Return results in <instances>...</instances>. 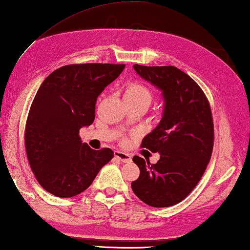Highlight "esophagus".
<instances>
[{"mask_svg": "<svg viewBox=\"0 0 250 250\" xmlns=\"http://www.w3.org/2000/svg\"><path fill=\"white\" fill-rule=\"evenodd\" d=\"M115 156L118 158V160L121 161L122 163H130L131 162V156L129 155V154H126L125 152L116 151L115 152Z\"/></svg>", "mask_w": 250, "mask_h": 250, "instance_id": "1", "label": "esophagus"}]
</instances>
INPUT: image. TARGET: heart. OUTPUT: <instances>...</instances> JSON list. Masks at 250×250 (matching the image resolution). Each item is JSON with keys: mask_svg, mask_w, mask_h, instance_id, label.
Returning <instances> with one entry per match:
<instances>
[{"mask_svg": "<svg viewBox=\"0 0 250 250\" xmlns=\"http://www.w3.org/2000/svg\"><path fill=\"white\" fill-rule=\"evenodd\" d=\"M152 98L153 95L149 88L144 84L139 83V82H132V83L126 85L125 89L124 99H126V101L146 103L149 105Z\"/></svg>", "mask_w": 250, "mask_h": 250, "instance_id": "b5f03b06", "label": "heart"}]
</instances>
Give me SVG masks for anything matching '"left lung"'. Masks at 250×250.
<instances>
[{
    "label": "left lung",
    "mask_w": 250,
    "mask_h": 250,
    "mask_svg": "<svg viewBox=\"0 0 250 250\" xmlns=\"http://www.w3.org/2000/svg\"><path fill=\"white\" fill-rule=\"evenodd\" d=\"M133 67L141 78L162 90L165 104L160 124L141 144L160 153V160L151 164L134 156L140 176L131 187L148 206H175L192 191L210 162L214 140L210 104L200 86L175 66Z\"/></svg>",
    "instance_id": "1"
}]
</instances>
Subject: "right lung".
Instances as JSON below:
<instances>
[{"label":"right lung","mask_w":250,"mask_h":250,"mask_svg":"<svg viewBox=\"0 0 250 250\" xmlns=\"http://www.w3.org/2000/svg\"><path fill=\"white\" fill-rule=\"evenodd\" d=\"M125 66L64 65L40 85L27 117L25 146L36 179L53 196L70 198L83 192L113 157L110 148L96 151L82 143L79 133L93 124L97 97Z\"/></svg>","instance_id":"right-lung-1"}]
</instances>
